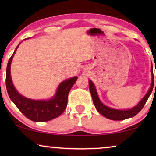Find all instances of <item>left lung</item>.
I'll return each instance as SVG.
<instances>
[{
  "instance_id": "left-lung-1",
  "label": "left lung",
  "mask_w": 156,
  "mask_h": 156,
  "mask_svg": "<svg viewBox=\"0 0 156 156\" xmlns=\"http://www.w3.org/2000/svg\"><path fill=\"white\" fill-rule=\"evenodd\" d=\"M156 72V71H155ZM151 74H152V82L150 89L144 97L140 100V101L138 103L136 106L131 109L128 110H119L112 108L108 106H106L101 103L100 101L99 97H98L97 90L94 85L93 82L91 80H89V90H90L91 97H92L94 104L96 108L101 115H103L104 117L107 118L111 120L114 121H121L124 120V119L131 118V117L135 116L138 113L140 112V110L144 108L145 104L146 103L148 97H150L151 92H152L153 89V85H154V76H153V66L152 69H151ZM155 88H156V83H155Z\"/></svg>"
}]
</instances>
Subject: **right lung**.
Segmentation results:
<instances>
[{
    "instance_id": "obj_1",
    "label": "right lung",
    "mask_w": 156,
    "mask_h": 156,
    "mask_svg": "<svg viewBox=\"0 0 156 156\" xmlns=\"http://www.w3.org/2000/svg\"><path fill=\"white\" fill-rule=\"evenodd\" d=\"M19 44L8 60L6 68L5 84L10 99L23 114L30 120L36 122H43L57 118L62 114L67 107L68 94L77 80V76L62 82L54 97L49 100H33L23 97L15 89L10 76V65Z\"/></svg>"
}]
</instances>
